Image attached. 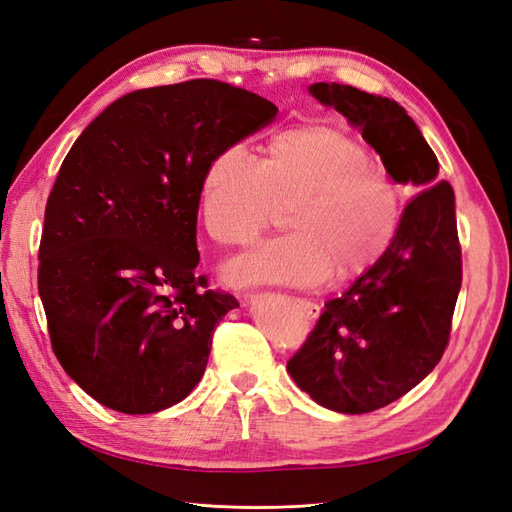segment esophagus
Returning a JSON list of instances; mask_svg holds the SVG:
<instances>
[{
	"label": "esophagus",
	"instance_id": "34e87169",
	"mask_svg": "<svg viewBox=\"0 0 512 512\" xmlns=\"http://www.w3.org/2000/svg\"><path fill=\"white\" fill-rule=\"evenodd\" d=\"M297 305L301 312L309 318V320H316L320 316V305L314 301H307V299H297Z\"/></svg>",
	"mask_w": 512,
	"mask_h": 512
}]
</instances>
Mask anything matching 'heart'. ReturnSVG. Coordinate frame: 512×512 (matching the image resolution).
Listing matches in <instances>:
<instances>
[{
	"mask_svg": "<svg viewBox=\"0 0 512 512\" xmlns=\"http://www.w3.org/2000/svg\"><path fill=\"white\" fill-rule=\"evenodd\" d=\"M288 207V235L230 260V286L314 288L369 271L393 243L401 194L359 136L335 123H301L277 132L260 164L230 145L207 162L200 215L222 245L252 243Z\"/></svg>",
	"mask_w": 512,
	"mask_h": 512,
	"instance_id": "1",
	"label": "heart"
}]
</instances>
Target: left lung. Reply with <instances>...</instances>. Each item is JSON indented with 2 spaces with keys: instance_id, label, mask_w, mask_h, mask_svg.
Returning a JSON list of instances; mask_svg holds the SVG:
<instances>
[{
  "instance_id": "8db88e82",
  "label": "left lung",
  "mask_w": 512,
  "mask_h": 512,
  "mask_svg": "<svg viewBox=\"0 0 512 512\" xmlns=\"http://www.w3.org/2000/svg\"><path fill=\"white\" fill-rule=\"evenodd\" d=\"M342 113L397 183L416 192L386 254L342 297L324 303L288 374L316 404L365 414L393 404L442 359L461 288L455 192L404 106L350 85H309Z\"/></svg>"
}]
</instances>
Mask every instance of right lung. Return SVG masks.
Here are the masks:
<instances>
[{
  "instance_id": "1",
  "label": "right lung",
  "mask_w": 512,
  "mask_h": 512,
  "mask_svg": "<svg viewBox=\"0 0 512 512\" xmlns=\"http://www.w3.org/2000/svg\"><path fill=\"white\" fill-rule=\"evenodd\" d=\"M277 106L213 79L138 89L89 123L46 200L38 292L53 352L98 404L151 414L205 374L239 307L196 275L200 179Z\"/></svg>"
}]
</instances>
